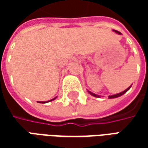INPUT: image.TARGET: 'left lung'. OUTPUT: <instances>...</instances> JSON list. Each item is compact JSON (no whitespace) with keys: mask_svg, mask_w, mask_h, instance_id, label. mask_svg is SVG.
I'll return each mask as SVG.
<instances>
[{"mask_svg":"<svg viewBox=\"0 0 148 148\" xmlns=\"http://www.w3.org/2000/svg\"><path fill=\"white\" fill-rule=\"evenodd\" d=\"M112 31H113L114 32H116V33L119 34V35H121V32H118V31H116V30H112ZM131 86H130L128 87L127 89H126V90H124V91H122V92H121V93H116V94H114V95H110V96H109V99H112V98H116V97H118L122 96L123 94H124V93L127 92V90H130ZM87 91H88V93H90V95H92V96L96 97H101V96H100V95H97V94H95V93H92V92H90V90H87ZM101 97H103V96H101Z\"/></svg>","mask_w":148,"mask_h":148,"instance_id":"obj_1","label":"left lung"}]
</instances>
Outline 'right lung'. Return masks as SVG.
Masks as SVG:
<instances>
[{"label":"right lung","mask_w":148,"mask_h":148,"mask_svg":"<svg viewBox=\"0 0 148 148\" xmlns=\"http://www.w3.org/2000/svg\"><path fill=\"white\" fill-rule=\"evenodd\" d=\"M56 97H55V98H53V99H51V100H50V101H37V102L44 104V103H47V102H50V101H54L55 99H56Z\"/></svg>","instance_id":"add662e5"}]
</instances>
